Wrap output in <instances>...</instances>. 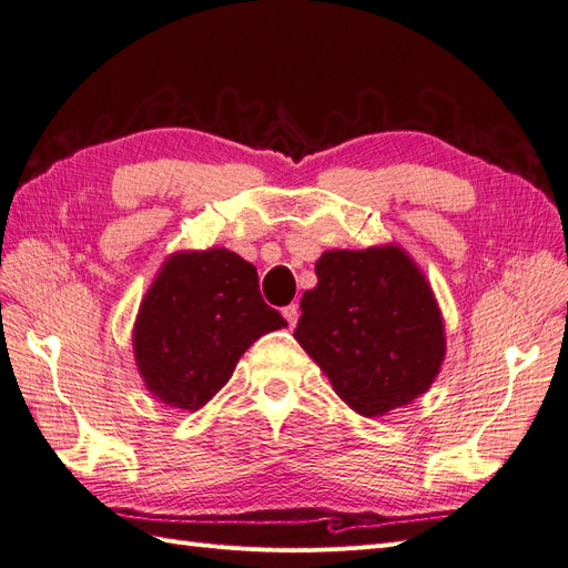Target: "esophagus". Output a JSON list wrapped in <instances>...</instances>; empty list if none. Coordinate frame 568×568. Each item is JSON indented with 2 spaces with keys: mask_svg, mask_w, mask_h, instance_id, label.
I'll use <instances>...</instances> for the list:
<instances>
[{
  "mask_svg": "<svg viewBox=\"0 0 568 568\" xmlns=\"http://www.w3.org/2000/svg\"><path fill=\"white\" fill-rule=\"evenodd\" d=\"M282 315H284V320L288 322V326H296L298 324V317H301V311H298V305L296 303H291V305H286L284 311H282Z\"/></svg>",
  "mask_w": 568,
  "mask_h": 568,
  "instance_id": "esophagus-1",
  "label": "esophagus"
}]
</instances>
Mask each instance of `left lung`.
I'll use <instances>...</instances> for the list:
<instances>
[{"label":"left lung","mask_w":568,"mask_h":568,"mask_svg":"<svg viewBox=\"0 0 568 568\" xmlns=\"http://www.w3.org/2000/svg\"><path fill=\"white\" fill-rule=\"evenodd\" d=\"M305 291L296 341L363 417L424 395L445 359V324L432 284L398 244L324 251Z\"/></svg>","instance_id":"8db88e82"}]
</instances>
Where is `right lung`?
<instances>
[{"mask_svg": "<svg viewBox=\"0 0 568 568\" xmlns=\"http://www.w3.org/2000/svg\"><path fill=\"white\" fill-rule=\"evenodd\" d=\"M282 326L242 255L222 246L178 251L140 303L134 363L153 398L196 412L230 382L251 343Z\"/></svg>", "mask_w": 568, "mask_h": 568, "instance_id": "obj_1", "label": "right lung"}]
</instances>
